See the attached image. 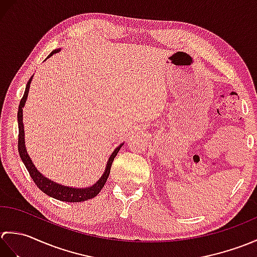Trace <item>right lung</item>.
Masks as SVG:
<instances>
[{
    "label": "right lung",
    "mask_w": 257,
    "mask_h": 257,
    "mask_svg": "<svg viewBox=\"0 0 257 257\" xmlns=\"http://www.w3.org/2000/svg\"><path fill=\"white\" fill-rule=\"evenodd\" d=\"M59 50L53 51L48 57H51L54 54L58 53ZM47 57V58H48ZM33 77V76H32ZM32 77L30 78L29 83L26 85L25 92L22 99L20 101V106H19V112H18V121H19V143H18V148H19V154L22 161L25 165L27 171H29L31 178L33 179V181L35 182V184L40 188L41 191H43L45 194L52 196V198L59 200V201H65V202H81V201H86L95 198V196L100 192V190L102 189L103 185H105L107 179L109 177V173H110V169L112 161L114 159V157L117 156L118 151L121 148L122 145L121 144L119 147H117L114 151L111 154L110 158L107 162V167L106 170L103 172L102 177L98 180L97 183L95 185H92L90 188H86V189H77V188H69V187H65V185L62 184H57L55 182H53L52 180H48L45 178L41 172L37 171V169L35 166L33 165L32 160L30 159L29 155H27L26 149H25V145H24V127H23V107L25 105L27 95H29V90H30V85L32 81Z\"/></svg>",
    "instance_id": "add662e5"
}]
</instances>
